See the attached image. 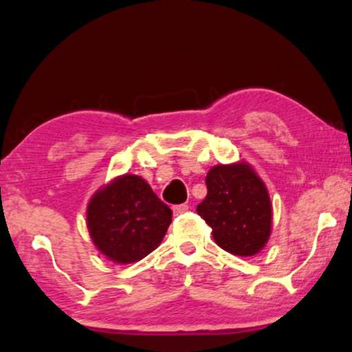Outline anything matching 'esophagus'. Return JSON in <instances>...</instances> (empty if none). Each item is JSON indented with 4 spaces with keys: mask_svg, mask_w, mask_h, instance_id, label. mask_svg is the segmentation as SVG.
<instances>
[{
    "mask_svg": "<svg viewBox=\"0 0 352 352\" xmlns=\"http://www.w3.org/2000/svg\"><path fill=\"white\" fill-rule=\"evenodd\" d=\"M188 209H190V206H188V204H178V206L172 207V210H174V215L185 214V212H186Z\"/></svg>",
    "mask_w": 352,
    "mask_h": 352,
    "instance_id": "1",
    "label": "esophagus"
}]
</instances>
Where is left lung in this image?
<instances>
[{
	"instance_id": "left-lung-1",
	"label": "left lung",
	"mask_w": 352,
	"mask_h": 352,
	"mask_svg": "<svg viewBox=\"0 0 352 352\" xmlns=\"http://www.w3.org/2000/svg\"><path fill=\"white\" fill-rule=\"evenodd\" d=\"M207 196L196 207L212 228L221 249L254 256L271 236L273 207L265 183L247 162L212 167L206 177Z\"/></svg>"
}]
</instances>
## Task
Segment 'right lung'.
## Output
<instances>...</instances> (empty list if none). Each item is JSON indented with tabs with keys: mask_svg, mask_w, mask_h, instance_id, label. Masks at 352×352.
<instances>
[{
	"mask_svg": "<svg viewBox=\"0 0 352 352\" xmlns=\"http://www.w3.org/2000/svg\"><path fill=\"white\" fill-rule=\"evenodd\" d=\"M172 210L142 177H116L91 197L87 230L94 245L115 263L145 258L161 244Z\"/></svg>",
	"mask_w": 352,
	"mask_h": 352,
	"instance_id": "obj_1",
	"label": "right lung"
}]
</instances>
